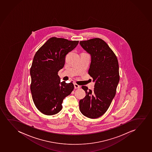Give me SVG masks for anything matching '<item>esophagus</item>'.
Returning a JSON list of instances; mask_svg holds the SVG:
<instances>
[{"label":"esophagus","mask_w":152,"mask_h":152,"mask_svg":"<svg viewBox=\"0 0 152 152\" xmlns=\"http://www.w3.org/2000/svg\"><path fill=\"white\" fill-rule=\"evenodd\" d=\"M74 86H75V89H77V88H80L81 86H80V85H77V84L76 83H74Z\"/></svg>","instance_id":"34e87169"}]
</instances>
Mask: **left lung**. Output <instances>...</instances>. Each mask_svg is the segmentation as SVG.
<instances>
[{
  "label": "left lung",
  "mask_w": 152,
  "mask_h": 152,
  "mask_svg": "<svg viewBox=\"0 0 152 152\" xmlns=\"http://www.w3.org/2000/svg\"><path fill=\"white\" fill-rule=\"evenodd\" d=\"M82 48L91 56L88 73L95 82L91 91L82 86L86 95L79 102L83 115L90 118L102 115L115 95L119 83V66L115 54L107 43L99 38L80 42Z\"/></svg>",
  "instance_id": "left-lung-1"
}]
</instances>
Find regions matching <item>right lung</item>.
Instances as JSON below:
<instances>
[{"instance_id":"right-lung-1","label":"right lung","mask_w":152,"mask_h":152,"mask_svg":"<svg viewBox=\"0 0 152 152\" xmlns=\"http://www.w3.org/2000/svg\"><path fill=\"white\" fill-rule=\"evenodd\" d=\"M79 42L52 37L34 55L30 70L31 93L37 108L44 114L58 113L63 100L74 89L72 82H61L58 72L64 66L66 55Z\"/></svg>"}]
</instances>
